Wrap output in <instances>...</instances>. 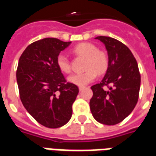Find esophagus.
Returning a JSON list of instances; mask_svg holds the SVG:
<instances>
[{"label":"esophagus","mask_w":156,"mask_h":156,"mask_svg":"<svg viewBox=\"0 0 156 156\" xmlns=\"http://www.w3.org/2000/svg\"><path fill=\"white\" fill-rule=\"evenodd\" d=\"M78 89H79V91H82V90L83 89V87H79V88H78Z\"/></svg>","instance_id":"1"}]
</instances>
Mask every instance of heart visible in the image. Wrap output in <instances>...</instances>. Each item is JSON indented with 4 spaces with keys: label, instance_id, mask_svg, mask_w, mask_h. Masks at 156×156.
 Masks as SVG:
<instances>
[{
    "label": "heart",
    "instance_id": "1",
    "mask_svg": "<svg viewBox=\"0 0 156 156\" xmlns=\"http://www.w3.org/2000/svg\"><path fill=\"white\" fill-rule=\"evenodd\" d=\"M77 56L86 58L84 69L82 73H73L68 78V81L73 84L83 87L94 80L98 74H103L108 68V57L105 51L98 50V48L90 42H82L73 48ZM57 65L62 73L71 72V63L65 53H59L57 57Z\"/></svg>",
    "mask_w": 156,
    "mask_h": 156
}]
</instances>
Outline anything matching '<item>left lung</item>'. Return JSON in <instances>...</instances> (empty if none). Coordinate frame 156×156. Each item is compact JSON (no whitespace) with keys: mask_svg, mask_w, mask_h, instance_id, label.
<instances>
[{"mask_svg":"<svg viewBox=\"0 0 156 156\" xmlns=\"http://www.w3.org/2000/svg\"><path fill=\"white\" fill-rule=\"evenodd\" d=\"M95 39L105 44L108 68L101 83L91 87L90 109L98 122L115 125L124 120L137 104L140 74L134 55L124 43L105 36ZM105 86H108V90L103 88Z\"/></svg>","mask_w":156,"mask_h":156,"instance_id":"left-lung-1","label":"left lung"}]
</instances>
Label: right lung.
I'll use <instances>...</instances> for the list:
<instances>
[{"mask_svg":"<svg viewBox=\"0 0 156 156\" xmlns=\"http://www.w3.org/2000/svg\"><path fill=\"white\" fill-rule=\"evenodd\" d=\"M70 44L57 38L41 39L29 45L19 59L16 81L21 101L45 127H62L72 117L78 88L67 83L57 65L58 55Z\"/></svg>","mask_w":156,"mask_h":156,"instance_id":"add662e5","label":"right lung"}]
</instances>
